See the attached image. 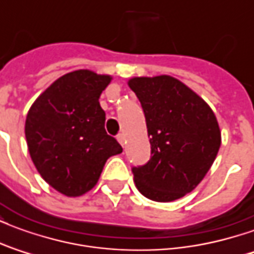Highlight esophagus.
<instances>
[{
  "mask_svg": "<svg viewBox=\"0 0 254 254\" xmlns=\"http://www.w3.org/2000/svg\"><path fill=\"white\" fill-rule=\"evenodd\" d=\"M117 140H118V143L121 144L122 147L125 145V134H124V133H120V134L117 136Z\"/></svg>",
  "mask_w": 254,
  "mask_h": 254,
  "instance_id": "esophagus-1",
  "label": "esophagus"
}]
</instances>
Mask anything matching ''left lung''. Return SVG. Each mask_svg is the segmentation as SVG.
<instances>
[{
	"label": "left lung",
	"mask_w": 254,
	"mask_h": 254,
	"mask_svg": "<svg viewBox=\"0 0 254 254\" xmlns=\"http://www.w3.org/2000/svg\"><path fill=\"white\" fill-rule=\"evenodd\" d=\"M129 87L141 103L151 158L133 166L136 187L154 201H173L200 184L218 155L220 130L213 111L170 76L134 77Z\"/></svg>",
	"instance_id": "8db88e82"
}]
</instances>
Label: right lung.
I'll list each match as a JSON object with an SVG mask.
<instances>
[{
	"mask_svg": "<svg viewBox=\"0 0 254 254\" xmlns=\"http://www.w3.org/2000/svg\"><path fill=\"white\" fill-rule=\"evenodd\" d=\"M110 76L74 70L60 77L35 100L25 120L31 159L42 178L65 196L95 187L106 160L122 147L105 129L99 105Z\"/></svg>",
	"mask_w": 254,
	"mask_h": 254,
	"instance_id": "add662e5",
	"label": "right lung"
}]
</instances>
